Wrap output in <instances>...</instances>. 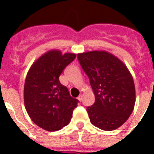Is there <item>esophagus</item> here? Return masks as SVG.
Segmentation results:
<instances>
[{
	"label": "esophagus",
	"mask_w": 154,
	"mask_h": 154,
	"mask_svg": "<svg viewBox=\"0 0 154 154\" xmlns=\"http://www.w3.org/2000/svg\"><path fill=\"white\" fill-rule=\"evenodd\" d=\"M78 99H79V101H80V102L82 100V94H80L79 96H78Z\"/></svg>",
	"instance_id": "34e87169"
}]
</instances>
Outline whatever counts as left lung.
Masks as SVG:
<instances>
[{
    "label": "left lung",
    "instance_id": "left-lung-1",
    "mask_svg": "<svg viewBox=\"0 0 154 154\" xmlns=\"http://www.w3.org/2000/svg\"><path fill=\"white\" fill-rule=\"evenodd\" d=\"M77 57L96 98L94 104L86 109L90 122L106 131L117 129L129 119L135 106L131 73L120 59L108 51H87Z\"/></svg>",
    "mask_w": 154,
    "mask_h": 154
}]
</instances>
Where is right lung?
Masks as SVG:
<instances>
[{"mask_svg": "<svg viewBox=\"0 0 154 154\" xmlns=\"http://www.w3.org/2000/svg\"><path fill=\"white\" fill-rule=\"evenodd\" d=\"M74 53L50 50L39 57L28 70L24 82V106L34 123L47 131L67 126L78 100L59 82L66 66L75 58Z\"/></svg>", "mask_w": 154, "mask_h": 154, "instance_id": "add662e5", "label": "right lung"}]
</instances>
